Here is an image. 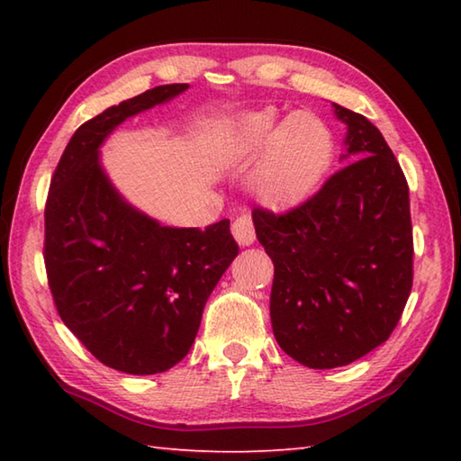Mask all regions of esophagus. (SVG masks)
Masks as SVG:
<instances>
[{
	"label": "esophagus",
	"instance_id": "34e87169",
	"mask_svg": "<svg viewBox=\"0 0 461 461\" xmlns=\"http://www.w3.org/2000/svg\"><path fill=\"white\" fill-rule=\"evenodd\" d=\"M231 233L240 246H252L256 240V231H254V221L249 215H240L233 220L231 223Z\"/></svg>",
	"mask_w": 461,
	"mask_h": 461
}]
</instances>
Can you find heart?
Masks as SVG:
<instances>
[{
  "label": "heart",
  "instance_id": "1",
  "mask_svg": "<svg viewBox=\"0 0 461 461\" xmlns=\"http://www.w3.org/2000/svg\"><path fill=\"white\" fill-rule=\"evenodd\" d=\"M258 154L249 186L264 207L283 213L301 207L323 185L335 158V138L313 112L301 109L280 118L275 109H260L241 118L233 142L240 162Z\"/></svg>",
  "mask_w": 461,
  "mask_h": 461
}]
</instances>
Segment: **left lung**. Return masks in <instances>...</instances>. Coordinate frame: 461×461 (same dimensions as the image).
I'll list each match as a JSON object with an SVG mask.
<instances>
[{
	"instance_id": "8db88e82",
	"label": "left lung",
	"mask_w": 461,
	"mask_h": 461,
	"mask_svg": "<svg viewBox=\"0 0 461 461\" xmlns=\"http://www.w3.org/2000/svg\"><path fill=\"white\" fill-rule=\"evenodd\" d=\"M354 160L285 215L254 209L275 264L270 321L278 346L307 368L352 364L384 343L412 286L409 185L380 130L333 104Z\"/></svg>"
}]
</instances>
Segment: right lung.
<instances>
[{"label":"right lung","mask_w":461,"mask_h":461,"mask_svg":"<svg viewBox=\"0 0 461 461\" xmlns=\"http://www.w3.org/2000/svg\"><path fill=\"white\" fill-rule=\"evenodd\" d=\"M186 83L160 85L107 107L75 131L44 212V264L59 315L99 362L146 376L189 354L203 307L238 244L230 220L168 228L122 197L99 158L107 136Z\"/></svg>","instance_id":"obj_1"}]
</instances>
